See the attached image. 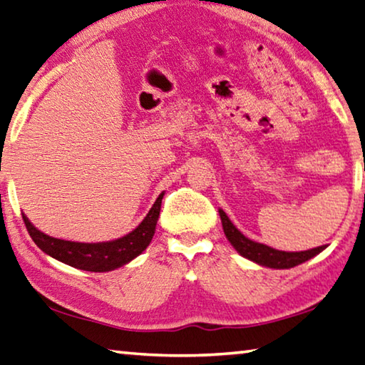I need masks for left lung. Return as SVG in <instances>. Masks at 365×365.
<instances>
[{
    "mask_svg": "<svg viewBox=\"0 0 365 365\" xmlns=\"http://www.w3.org/2000/svg\"><path fill=\"white\" fill-rule=\"evenodd\" d=\"M220 217H221V223H223L225 234L227 240L231 242V245L237 250L244 258L258 262L261 266L272 267V269H289V267L299 266V264H302L305 261H309L310 258L317 256L326 248V245H323V247L307 250V252H280V250L270 248L267 245L258 244V242L250 240L248 237H245V235L231 223V220L227 218L226 213L221 209H220Z\"/></svg>",
    "mask_w": 365,
    "mask_h": 365,
    "instance_id": "8db88e82",
    "label": "left lung"
}]
</instances>
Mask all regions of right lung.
<instances>
[{"label": "right lung", "instance_id": "right-lung-1", "mask_svg": "<svg viewBox=\"0 0 365 365\" xmlns=\"http://www.w3.org/2000/svg\"><path fill=\"white\" fill-rule=\"evenodd\" d=\"M163 196L164 192L158 196L144 221L134 231L121 239L99 242V244H81V242L50 237V235L36 230L25 215L21 217H24L26 231L31 235L34 244L48 256L71 267L88 270V272H109V270L125 266L126 262L139 256L152 242L156 221L160 217Z\"/></svg>", "mask_w": 365, "mask_h": 365}]
</instances>
